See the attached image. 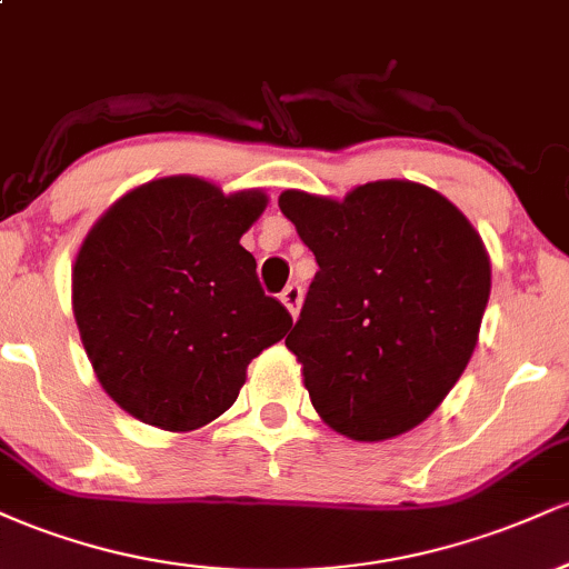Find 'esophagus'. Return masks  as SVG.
I'll list each match as a JSON object with an SVG mask.
<instances>
[{
    "label": "esophagus",
    "mask_w": 569,
    "mask_h": 569,
    "mask_svg": "<svg viewBox=\"0 0 569 569\" xmlns=\"http://www.w3.org/2000/svg\"><path fill=\"white\" fill-rule=\"evenodd\" d=\"M280 302H283L286 310L291 312V318L299 316V305H302V289L297 283L286 286L283 293H280Z\"/></svg>",
    "instance_id": "1"
}]
</instances>
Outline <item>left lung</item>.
Segmentation results:
<instances>
[{"label":"left lung","mask_w":569,"mask_h":569,"mask_svg":"<svg viewBox=\"0 0 569 569\" xmlns=\"http://www.w3.org/2000/svg\"><path fill=\"white\" fill-rule=\"evenodd\" d=\"M278 206L318 262L286 337L312 407L352 441L417 428L479 342L492 286L479 232L407 179L369 181L342 200L286 189Z\"/></svg>","instance_id":"left-lung-1"}]
</instances>
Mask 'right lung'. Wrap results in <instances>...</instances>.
I'll return each mask as SVG.
<instances>
[{"label":"right lung","mask_w":569,"mask_h":569,"mask_svg":"<svg viewBox=\"0 0 569 569\" xmlns=\"http://www.w3.org/2000/svg\"><path fill=\"white\" fill-rule=\"evenodd\" d=\"M262 189L224 194L198 176L130 189L84 234L71 307L109 398L147 426L187 433L224 415L291 316L240 246Z\"/></svg>","instance_id":"add662e5"}]
</instances>
